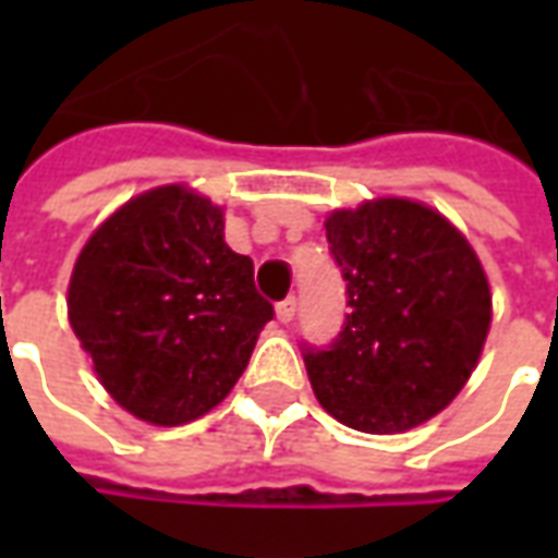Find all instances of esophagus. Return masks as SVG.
<instances>
[{
	"mask_svg": "<svg viewBox=\"0 0 558 558\" xmlns=\"http://www.w3.org/2000/svg\"><path fill=\"white\" fill-rule=\"evenodd\" d=\"M292 316H295V299H283L278 304V319L287 326V323H292Z\"/></svg>",
	"mask_w": 558,
	"mask_h": 558,
	"instance_id": "34e87169",
	"label": "esophagus"
}]
</instances>
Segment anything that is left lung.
Returning a JSON list of instances; mask_svg holds the SVG:
<instances>
[{
    "mask_svg": "<svg viewBox=\"0 0 558 558\" xmlns=\"http://www.w3.org/2000/svg\"><path fill=\"white\" fill-rule=\"evenodd\" d=\"M347 280L340 335L304 343L316 400L362 433H403L466 386L490 331V283L478 256L433 208L383 196L326 220Z\"/></svg>",
    "mask_w": 558,
    "mask_h": 558,
    "instance_id": "1",
    "label": "left lung"
}]
</instances>
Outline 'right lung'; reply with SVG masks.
Here are the masks:
<instances>
[{
	"label": "right lung",
	"mask_w": 558,
	"mask_h": 558,
	"mask_svg": "<svg viewBox=\"0 0 558 558\" xmlns=\"http://www.w3.org/2000/svg\"><path fill=\"white\" fill-rule=\"evenodd\" d=\"M271 316L251 256L223 242V208L184 184L146 191L104 220L68 287V319L101 386L158 427L215 410Z\"/></svg>",
	"instance_id": "1"
}]
</instances>
